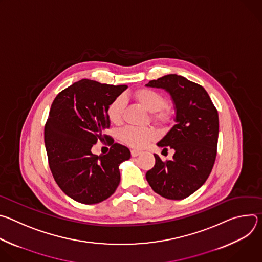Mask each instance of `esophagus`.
Wrapping results in <instances>:
<instances>
[{"instance_id":"esophagus-1","label":"esophagus","mask_w":262,"mask_h":262,"mask_svg":"<svg viewBox=\"0 0 262 262\" xmlns=\"http://www.w3.org/2000/svg\"><path fill=\"white\" fill-rule=\"evenodd\" d=\"M130 154H132V157H138L140 154H141V151L140 150H136V149H133V150L130 151Z\"/></svg>"}]
</instances>
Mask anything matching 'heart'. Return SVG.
I'll return each mask as SVG.
<instances>
[{
    "mask_svg": "<svg viewBox=\"0 0 262 262\" xmlns=\"http://www.w3.org/2000/svg\"><path fill=\"white\" fill-rule=\"evenodd\" d=\"M134 99L145 110L152 113L151 121L160 127L167 128L174 121V110L166 104V98L160 92L139 88L133 93ZM125 100L122 96L116 97L106 108V116L112 123L119 124L123 118ZM120 140L133 148H143L157 138V134L151 128H138L127 126L119 132Z\"/></svg>",
    "mask_w": 262,
    "mask_h": 262,
    "instance_id": "obj_1",
    "label": "heart"
}]
</instances>
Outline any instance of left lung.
<instances>
[{"instance_id": "left-lung-1", "label": "left lung", "mask_w": 262, "mask_h": 262, "mask_svg": "<svg viewBox=\"0 0 262 262\" xmlns=\"http://www.w3.org/2000/svg\"><path fill=\"white\" fill-rule=\"evenodd\" d=\"M146 86L168 91L176 110V124L158 143L164 150L173 149V159L163 162L155 155V167L147 171L146 179L157 194L181 200L201 188L212 170L219 137L217 111L202 86L177 74L152 80Z\"/></svg>"}]
</instances>
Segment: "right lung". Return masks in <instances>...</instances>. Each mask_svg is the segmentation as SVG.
I'll list each match as a JSON object with an SVG mask.
<instances>
[{"label": "right lung", "mask_w": 262, "mask_h": 262, "mask_svg": "<svg viewBox=\"0 0 262 262\" xmlns=\"http://www.w3.org/2000/svg\"><path fill=\"white\" fill-rule=\"evenodd\" d=\"M126 85H107L83 79L54 99L45 127L50 169L59 188L83 204L99 203L114 194L120 182L119 165L130 158L129 149L103 134L110 127L108 104ZM111 145L106 155L91 148L98 140Z\"/></svg>", "instance_id": "add662e5"}]
</instances>
